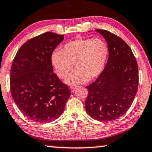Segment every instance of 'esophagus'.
I'll return each instance as SVG.
<instances>
[{"instance_id": "esophagus-1", "label": "esophagus", "mask_w": 152, "mask_h": 152, "mask_svg": "<svg viewBox=\"0 0 152 152\" xmlns=\"http://www.w3.org/2000/svg\"><path fill=\"white\" fill-rule=\"evenodd\" d=\"M76 89V86H71V87L70 88V91L72 93V92H74V91H75Z\"/></svg>"}]
</instances>
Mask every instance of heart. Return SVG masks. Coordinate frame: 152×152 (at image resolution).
<instances>
[{
    "label": "heart",
    "instance_id": "heart-1",
    "mask_svg": "<svg viewBox=\"0 0 152 152\" xmlns=\"http://www.w3.org/2000/svg\"><path fill=\"white\" fill-rule=\"evenodd\" d=\"M109 56V47L100 38L76 39L66 43L62 50H55L50 56L53 66L58 77L65 78L74 64L77 69L64 82L76 86L99 76Z\"/></svg>",
    "mask_w": 152,
    "mask_h": 152
}]
</instances>
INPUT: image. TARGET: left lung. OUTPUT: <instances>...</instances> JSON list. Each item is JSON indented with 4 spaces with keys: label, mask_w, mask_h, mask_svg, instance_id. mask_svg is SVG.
<instances>
[{
    "label": "left lung",
    "mask_w": 152,
    "mask_h": 152,
    "mask_svg": "<svg viewBox=\"0 0 152 152\" xmlns=\"http://www.w3.org/2000/svg\"><path fill=\"white\" fill-rule=\"evenodd\" d=\"M105 39L109 58L96 80L86 86V113L94 119L108 122L122 117L130 107L138 90V68L131 49L119 37L96 29Z\"/></svg>",
    "instance_id": "1"
}]
</instances>
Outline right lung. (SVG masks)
<instances>
[{"mask_svg": "<svg viewBox=\"0 0 152 152\" xmlns=\"http://www.w3.org/2000/svg\"><path fill=\"white\" fill-rule=\"evenodd\" d=\"M63 35L47 32L23 45L10 71V91L20 111L28 119L49 123L60 117L71 93L53 72V50Z\"/></svg>", "mask_w": 152, "mask_h": 152, "instance_id": "1", "label": "right lung"}]
</instances>
